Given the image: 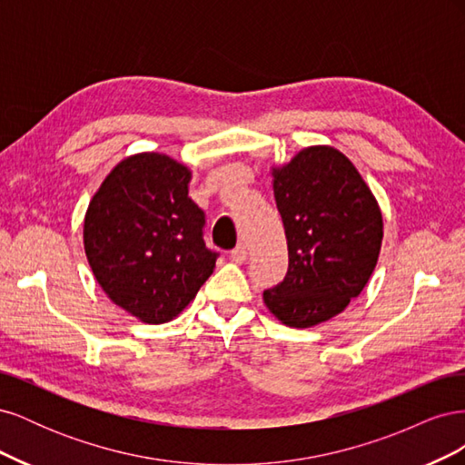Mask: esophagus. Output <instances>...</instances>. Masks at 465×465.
Masks as SVG:
<instances>
[{"mask_svg":"<svg viewBox=\"0 0 465 465\" xmlns=\"http://www.w3.org/2000/svg\"><path fill=\"white\" fill-rule=\"evenodd\" d=\"M246 258H248V250H246L244 244H238V246L231 252V260H232L234 263H244Z\"/></svg>","mask_w":465,"mask_h":465,"instance_id":"1","label":"esophagus"}]
</instances>
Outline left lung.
Listing matches in <instances>:
<instances>
[{
	"label": "left lung",
	"mask_w": 465,
	"mask_h": 465,
	"mask_svg": "<svg viewBox=\"0 0 465 465\" xmlns=\"http://www.w3.org/2000/svg\"><path fill=\"white\" fill-rule=\"evenodd\" d=\"M272 176L289 270L263 291V302L285 326L312 328L341 314L369 283L382 246V211L355 164L330 145L299 151Z\"/></svg>",
	"instance_id": "8db88e82"
}]
</instances>
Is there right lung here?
<instances>
[{"label":"right lung","instance_id":"add662e5","mask_svg":"<svg viewBox=\"0 0 465 465\" xmlns=\"http://www.w3.org/2000/svg\"><path fill=\"white\" fill-rule=\"evenodd\" d=\"M192 171L164 153L120 161L89 202L83 244L106 297L143 323L174 320L215 270Z\"/></svg>","mask_w":465,"mask_h":465}]
</instances>
